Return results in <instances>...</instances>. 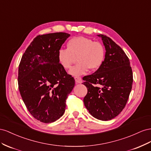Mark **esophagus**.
I'll return each instance as SVG.
<instances>
[{"mask_svg":"<svg viewBox=\"0 0 151 151\" xmlns=\"http://www.w3.org/2000/svg\"><path fill=\"white\" fill-rule=\"evenodd\" d=\"M75 81L76 83H82V80L81 77H75Z\"/></svg>","mask_w":151,"mask_h":151,"instance_id":"obj_1","label":"esophagus"}]
</instances>
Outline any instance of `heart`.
Wrapping results in <instances>:
<instances>
[{
  "instance_id": "obj_1",
  "label": "heart",
  "mask_w": 151,
  "mask_h": 151,
  "mask_svg": "<svg viewBox=\"0 0 151 151\" xmlns=\"http://www.w3.org/2000/svg\"><path fill=\"white\" fill-rule=\"evenodd\" d=\"M105 49L101 43L90 38L79 36L73 37L66 44V49H60L57 53L59 63L64 69L68 70L76 58L78 63L73 67L70 73L73 76L85 74L90 69H99L105 59Z\"/></svg>"
}]
</instances>
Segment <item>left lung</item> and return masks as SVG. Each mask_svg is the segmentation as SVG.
I'll return each instance as SVG.
<instances>
[{
    "instance_id": "1",
    "label": "left lung",
    "mask_w": 151,
    "mask_h": 151,
    "mask_svg": "<svg viewBox=\"0 0 151 151\" xmlns=\"http://www.w3.org/2000/svg\"><path fill=\"white\" fill-rule=\"evenodd\" d=\"M101 37L106 48L104 61L92 75L83 78L87 88L84 104L92 116L108 121L125 107L131 92L133 73L129 59L123 49L104 35Z\"/></svg>"
}]
</instances>
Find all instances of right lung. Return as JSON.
Listing matches in <instances>:
<instances>
[{
	"label": "right lung",
	"instance_id": "add662e5",
	"mask_svg": "<svg viewBox=\"0 0 151 151\" xmlns=\"http://www.w3.org/2000/svg\"><path fill=\"white\" fill-rule=\"evenodd\" d=\"M70 36L63 32L38 35L25 50L19 65L18 87L27 109L45 123L63 115L75 79L60 65L58 51Z\"/></svg>",
	"mask_w": 151,
	"mask_h": 151
}]
</instances>
